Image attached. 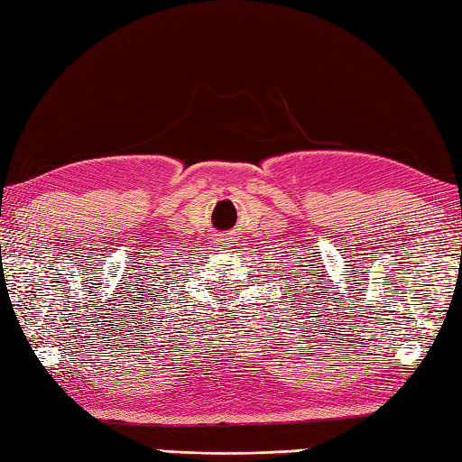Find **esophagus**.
<instances>
[{"mask_svg": "<svg viewBox=\"0 0 462 462\" xmlns=\"http://www.w3.org/2000/svg\"><path fill=\"white\" fill-rule=\"evenodd\" d=\"M221 241H231V237H223ZM219 245H223V243H219Z\"/></svg>", "mask_w": 462, "mask_h": 462, "instance_id": "34e87169", "label": "esophagus"}]
</instances>
